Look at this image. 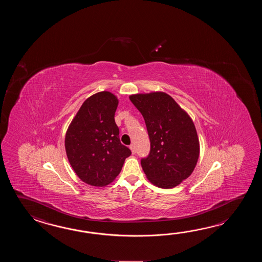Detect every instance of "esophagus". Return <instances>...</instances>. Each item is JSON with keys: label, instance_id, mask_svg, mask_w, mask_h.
<instances>
[{"label": "esophagus", "instance_id": "obj_1", "mask_svg": "<svg viewBox=\"0 0 262 262\" xmlns=\"http://www.w3.org/2000/svg\"><path fill=\"white\" fill-rule=\"evenodd\" d=\"M130 149H131V150H132V154L135 155V154H136V147H135V145H130Z\"/></svg>", "mask_w": 262, "mask_h": 262}]
</instances>
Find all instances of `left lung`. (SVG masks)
I'll list each match as a JSON object with an SVG mask.
<instances>
[{"label":"left lung","instance_id":"obj_1","mask_svg":"<svg viewBox=\"0 0 262 262\" xmlns=\"http://www.w3.org/2000/svg\"><path fill=\"white\" fill-rule=\"evenodd\" d=\"M144 118L150 138L149 156L141 167L150 183L172 188L188 178L200 156V141L189 115L163 92L129 96Z\"/></svg>","mask_w":262,"mask_h":262}]
</instances>
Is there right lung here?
Returning a JSON list of instances; mask_svg holds the SVG:
<instances>
[{"label":"right lung","instance_id":"add662e5","mask_svg":"<svg viewBox=\"0 0 262 262\" xmlns=\"http://www.w3.org/2000/svg\"><path fill=\"white\" fill-rule=\"evenodd\" d=\"M118 98L100 92L84 101L66 134L67 158L78 178L94 186L111 184L131 150L122 144L114 120Z\"/></svg>","mask_w":262,"mask_h":262}]
</instances>
